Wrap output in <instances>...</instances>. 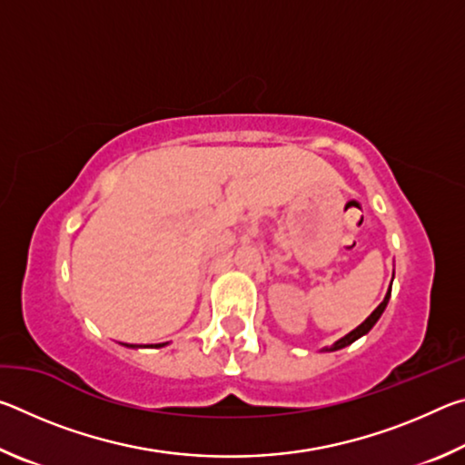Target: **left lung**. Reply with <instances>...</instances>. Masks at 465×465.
<instances>
[{
  "instance_id": "1",
  "label": "left lung",
  "mask_w": 465,
  "mask_h": 465,
  "mask_svg": "<svg viewBox=\"0 0 465 465\" xmlns=\"http://www.w3.org/2000/svg\"><path fill=\"white\" fill-rule=\"evenodd\" d=\"M390 295H391V285H390V289H388V293H385V297H383V302L377 305V308L373 310V313L371 316H369L363 324L361 326H357L355 330H351L349 334L346 336H342L341 341H336L332 346H328V349H324V351H341V349H344V346H349V344H352L355 341H359L361 336H365L369 330H371L373 326H375V322L381 318V313H383V310H385V305H388V302H390Z\"/></svg>"
}]
</instances>
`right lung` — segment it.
<instances>
[{"label":"right lung","mask_w":465,"mask_h":465,"mask_svg":"<svg viewBox=\"0 0 465 465\" xmlns=\"http://www.w3.org/2000/svg\"><path fill=\"white\" fill-rule=\"evenodd\" d=\"M163 344H166V342H162V344H155V346H163Z\"/></svg>","instance_id":"1"}]
</instances>
